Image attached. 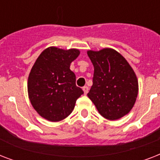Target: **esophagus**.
<instances>
[{
	"label": "esophagus",
	"mask_w": 160,
	"mask_h": 160,
	"mask_svg": "<svg viewBox=\"0 0 160 160\" xmlns=\"http://www.w3.org/2000/svg\"><path fill=\"white\" fill-rule=\"evenodd\" d=\"M82 89H83V91H84V94H85V95H86V94L88 93V90H89V88H88L87 86H84Z\"/></svg>",
	"instance_id": "1"
}]
</instances>
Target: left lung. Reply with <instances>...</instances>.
Wrapping results in <instances>:
<instances>
[{
	"mask_svg": "<svg viewBox=\"0 0 160 160\" xmlns=\"http://www.w3.org/2000/svg\"><path fill=\"white\" fill-rule=\"evenodd\" d=\"M95 71L88 97L98 111L109 120L129 114L136 101L138 79L125 58L114 49L88 51Z\"/></svg>",
	"mask_w": 160,
	"mask_h": 160,
	"instance_id": "1",
	"label": "left lung"
}]
</instances>
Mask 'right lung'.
I'll use <instances>...</instances> for the list:
<instances>
[{
    "instance_id": "right-lung-1",
    "label": "right lung",
    "mask_w": 160,
    "mask_h": 160,
    "mask_svg": "<svg viewBox=\"0 0 160 160\" xmlns=\"http://www.w3.org/2000/svg\"><path fill=\"white\" fill-rule=\"evenodd\" d=\"M78 49L51 46L36 59L29 75L27 90L31 105L42 118L51 122L69 116L83 90L75 85L70 64L80 55Z\"/></svg>"
}]
</instances>
